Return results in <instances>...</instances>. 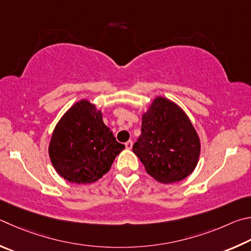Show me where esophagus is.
I'll use <instances>...</instances> for the list:
<instances>
[{
    "label": "esophagus",
    "instance_id": "esophagus-1",
    "mask_svg": "<svg viewBox=\"0 0 251 251\" xmlns=\"http://www.w3.org/2000/svg\"><path fill=\"white\" fill-rule=\"evenodd\" d=\"M125 146H126V149H128V150H131V149H132V146H133V142L132 141H128V142L125 143Z\"/></svg>",
    "mask_w": 251,
    "mask_h": 251
}]
</instances>
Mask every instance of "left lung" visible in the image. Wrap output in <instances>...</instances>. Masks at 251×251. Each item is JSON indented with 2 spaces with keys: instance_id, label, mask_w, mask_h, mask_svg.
I'll return each mask as SVG.
<instances>
[{
  "instance_id": "1",
  "label": "left lung",
  "mask_w": 251,
  "mask_h": 251,
  "mask_svg": "<svg viewBox=\"0 0 251 251\" xmlns=\"http://www.w3.org/2000/svg\"><path fill=\"white\" fill-rule=\"evenodd\" d=\"M141 131L133 152L157 182H179L195 170L201 140L190 118L174 101L155 97L142 114Z\"/></svg>"
}]
</instances>
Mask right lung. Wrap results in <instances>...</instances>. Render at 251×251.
I'll return each mask as SVG.
<instances>
[{"label": "right lung", "instance_id": "right-lung-1", "mask_svg": "<svg viewBox=\"0 0 251 251\" xmlns=\"http://www.w3.org/2000/svg\"><path fill=\"white\" fill-rule=\"evenodd\" d=\"M123 149L103 123L101 110L82 99L57 122L48 154L61 177L70 183L90 184L108 172Z\"/></svg>", "mask_w": 251, "mask_h": 251}]
</instances>
